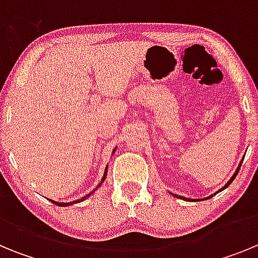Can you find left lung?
I'll return each mask as SVG.
<instances>
[{"label":"left lung","instance_id":"left-lung-1","mask_svg":"<svg viewBox=\"0 0 258 258\" xmlns=\"http://www.w3.org/2000/svg\"><path fill=\"white\" fill-rule=\"evenodd\" d=\"M243 160H244V157H243V159H241V161H240V163H239V165H238V168H236V170H235V173H234V174H232V177H231V178H230L229 179V182H227V183L226 184H225V186H223V187L222 188H220V190H218L217 191V192H214L213 194V195H216V194H218V192H221V191H222V190H225V188H227V187H229V186H230V183H231V182L232 181H234V179H235V177H236V174H238V173H239V169H240V166H241V163H243ZM172 195H173V197H177V198H179V199H182V200H191V199H188V198H184V197H179V195H174V194H172ZM213 195H209V197L208 198H204V199H211V198H213ZM194 200V199H192ZM198 200H200V199H198Z\"/></svg>","mask_w":258,"mask_h":258}]
</instances>
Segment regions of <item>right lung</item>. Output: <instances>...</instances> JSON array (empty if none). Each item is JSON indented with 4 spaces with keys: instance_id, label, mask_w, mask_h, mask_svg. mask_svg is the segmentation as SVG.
<instances>
[{
    "instance_id": "add662e5",
    "label": "right lung",
    "mask_w": 258,
    "mask_h": 258,
    "mask_svg": "<svg viewBox=\"0 0 258 258\" xmlns=\"http://www.w3.org/2000/svg\"><path fill=\"white\" fill-rule=\"evenodd\" d=\"M113 152H115V150H113ZM107 169H108V165L106 166V169H104V173H103V177H102V181L99 182V184H98V186H97V188L99 187V186H101V184L103 183L104 179H106V177H107ZM97 188H95V190H97ZM95 190H93L92 192L88 194V195H85V197L81 198V199H79V200H74V202H70V203H59V202H55V200H51V199H49V200H50V202L52 203V204H55V206H59V207H68V206H72V204H77V203H80V202H83V200L88 199V198L90 197V195H92V194L94 192Z\"/></svg>"
}]
</instances>
